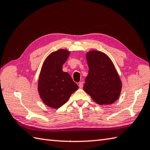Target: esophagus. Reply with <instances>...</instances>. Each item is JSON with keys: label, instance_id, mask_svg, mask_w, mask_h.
Here are the masks:
<instances>
[{"label": "esophagus", "instance_id": "1", "mask_svg": "<svg viewBox=\"0 0 150 150\" xmlns=\"http://www.w3.org/2000/svg\"><path fill=\"white\" fill-rule=\"evenodd\" d=\"M79 87L80 88H82L83 87V82H80V83H79Z\"/></svg>", "mask_w": 150, "mask_h": 150}]
</instances>
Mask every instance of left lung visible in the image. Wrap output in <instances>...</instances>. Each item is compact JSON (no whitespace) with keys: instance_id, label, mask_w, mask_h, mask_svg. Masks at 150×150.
<instances>
[{"instance_id":"1","label":"left lung","mask_w":150,"mask_h":150,"mask_svg":"<svg viewBox=\"0 0 150 150\" xmlns=\"http://www.w3.org/2000/svg\"><path fill=\"white\" fill-rule=\"evenodd\" d=\"M88 75L83 90L100 105H111L120 96L122 83L112 60L104 52L92 50L86 52Z\"/></svg>"}]
</instances>
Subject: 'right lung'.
<instances>
[{
	"label": "right lung",
	"instance_id": "add662e5",
	"mask_svg": "<svg viewBox=\"0 0 150 150\" xmlns=\"http://www.w3.org/2000/svg\"><path fill=\"white\" fill-rule=\"evenodd\" d=\"M70 51L60 49L52 52L44 60L38 81L41 99L47 106L60 108L69 100L79 86L68 73L62 71Z\"/></svg>",
	"mask_w": 150,
	"mask_h": 150
}]
</instances>
